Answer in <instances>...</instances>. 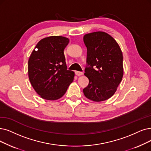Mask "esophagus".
<instances>
[{
	"label": "esophagus",
	"mask_w": 151,
	"mask_h": 151,
	"mask_svg": "<svg viewBox=\"0 0 151 151\" xmlns=\"http://www.w3.org/2000/svg\"><path fill=\"white\" fill-rule=\"evenodd\" d=\"M76 74L77 76H81L83 75V72H79V71H76Z\"/></svg>",
	"instance_id": "obj_1"
}]
</instances>
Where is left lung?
Wrapping results in <instances>:
<instances>
[{
	"mask_svg": "<svg viewBox=\"0 0 151 151\" xmlns=\"http://www.w3.org/2000/svg\"><path fill=\"white\" fill-rule=\"evenodd\" d=\"M87 47L85 69L89 80L83 92L88 99L99 102L108 100L116 92L123 76V53L116 40L104 32H95L83 36Z\"/></svg>",
	"mask_w": 151,
	"mask_h": 151,
	"instance_id": "left-lung-1",
	"label": "left lung"
}]
</instances>
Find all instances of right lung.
Returning a JSON list of instances; mask_svg holds the SVG:
<instances>
[{"mask_svg":"<svg viewBox=\"0 0 151 151\" xmlns=\"http://www.w3.org/2000/svg\"><path fill=\"white\" fill-rule=\"evenodd\" d=\"M69 42V38L61 36L46 37L38 42L29 58V80L42 99H59L74 81L75 73L67 70L64 54Z\"/></svg>","mask_w":151,"mask_h":151,"instance_id":"add662e5","label":"right lung"}]
</instances>
